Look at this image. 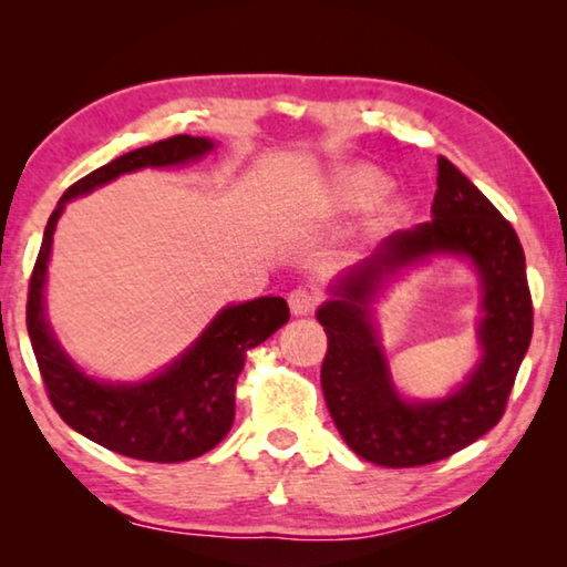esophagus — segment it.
<instances>
[{
  "instance_id": "obj_1",
  "label": "esophagus",
  "mask_w": 567,
  "mask_h": 567,
  "mask_svg": "<svg viewBox=\"0 0 567 567\" xmlns=\"http://www.w3.org/2000/svg\"><path fill=\"white\" fill-rule=\"evenodd\" d=\"M287 302H290V310L295 315H310L315 307H318V292L307 290V287H297V290H292L290 297H287Z\"/></svg>"
}]
</instances>
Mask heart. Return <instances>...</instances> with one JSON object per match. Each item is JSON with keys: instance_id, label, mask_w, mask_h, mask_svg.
I'll return each instance as SVG.
<instances>
[{"instance_id": "1", "label": "heart", "mask_w": 567, "mask_h": 567, "mask_svg": "<svg viewBox=\"0 0 567 567\" xmlns=\"http://www.w3.org/2000/svg\"><path fill=\"white\" fill-rule=\"evenodd\" d=\"M388 189H390V179L382 175L380 169L370 165L350 167L348 172H342L338 177V185H334L340 203L358 205V207L378 203V199L388 195Z\"/></svg>"}]
</instances>
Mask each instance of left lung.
I'll list each match as a JSON object with an SVG mask.
<instances>
[{
	"mask_svg": "<svg viewBox=\"0 0 567 567\" xmlns=\"http://www.w3.org/2000/svg\"><path fill=\"white\" fill-rule=\"evenodd\" d=\"M427 254L467 256L484 287L478 341L484 358L443 401L408 403L389 380L369 305L392 274ZM318 310L328 332L320 382L344 443L382 467L450 457L501 422L533 338L525 255L513 225L445 157L437 159L433 219L398 229L330 287Z\"/></svg>",
	"mask_w": 567,
	"mask_h": 567,
	"instance_id": "left-lung-1",
	"label": "left lung"
}]
</instances>
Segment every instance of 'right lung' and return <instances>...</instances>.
<instances>
[{
    "label": "right lung",
    "instance_id": "add662e5",
    "mask_svg": "<svg viewBox=\"0 0 567 567\" xmlns=\"http://www.w3.org/2000/svg\"><path fill=\"white\" fill-rule=\"evenodd\" d=\"M213 147V140L177 134L132 150L76 179L50 215L30 277L27 330L52 408L66 425L92 443L147 463H185L205 455L229 433L235 420V385L245 368L247 350L280 330L290 320V307L282 297H257L229 305L159 375L137 385H112L84 375L56 342L44 315L47 262L56 219L72 197L87 195L124 172L185 165L205 157Z\"/></svg>",
    "mask_w": 567,
    "mask_h": 567
}]
</instances>
